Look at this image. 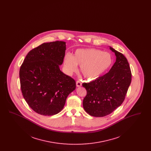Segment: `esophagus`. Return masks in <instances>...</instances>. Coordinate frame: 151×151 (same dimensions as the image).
Returning a JSON list of instances; mask_svg holds the SVG:
<instances>
[{
	"mask_svg": "<svg viewBox=\"0 0 151 151\" xmlns=\"http://www.w3.org/2000/svg\"><path fill=\"white\" fill-rule=\"evenodd\" d=\"M76 86H78V87H79V86H82V83L79 80L76 81Z\"/></svg>",
	"mask_w": 151,
	"mask_h": 151,
	"instance_id": "34e87169",
	"label": "esophagus"
}]
</instances>
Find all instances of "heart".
I'll use <instances>...</instances> for the list:
<instances>
[{
    "label": "heart",
    "mask_w": 151,
    "mask_h": 151,
    "mask_svg": "<svg viewBox=\"0 0 151 151\" xmlns=\"http://www.w3.org/2000/svg\"><path fill=\"white\" fill-rule=\"evenodd\" d=\"M113 62L111 55L106 52L96 49H79L74 55L70 53L64 58V69L65 73L71 75L80 66V71L88 79H96L105 72Z\"/></svg>",
    "instance_id": "heart-1"
}]
</instances>
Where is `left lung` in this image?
Instances as JSON below:
<instances>
[{
	"label": "left lung",
	"instance_id": "left-lung-1",
	"mask_svg": "<svg viewBox=\"0 0 151 151\" xmlns=\"http://www.w3.org/2000/svg\"><path fill=\"white\" fill-rule=\"evenodd\" d=\"M110 49L116 58L109 72L82 84L86 90L83 108L93 116H105L121 106L131 82V71L126 58L113 48Z\"/></svg>",
	"mask_w": 151,
	"mask_h": 151
}]
</instances>
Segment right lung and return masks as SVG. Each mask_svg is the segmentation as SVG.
Returning a JSON list of instances; mask_svg holds the SVG:
<instances>
[{
    "label": "right lung",
    "instance_id": "1",
    "mask_svg": "<svg viewBox=\"0 0 151 151\" xmlns=\"http://www.w3.org/2000/svg\"><path fill=\"white\" fill-rule=\"evenodd\" d=\"M65 42L43 43L30 51L19 72L22 96L30 108L43 115H55L64 107L75 80L60 70Z\"/></svg>",
    "mask_w": 151,
    "mask_h": 151
}]
</instances>
